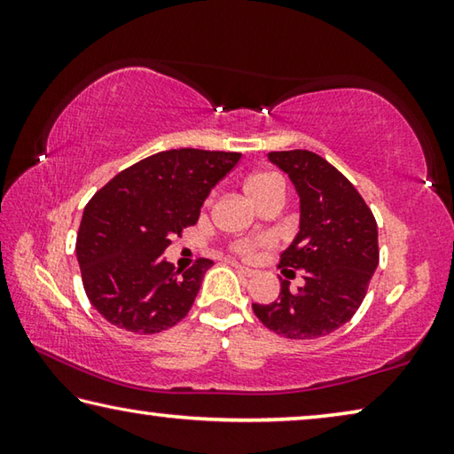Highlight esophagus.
Instances as JSON below:
<instances>
[{"label":"esophagus","instance_id":"34e87169","mask_svg":"<svg viewBox=\"0 0 454 454\" xmlns=\"http://www.w3.org/2000/svg\"><path fill=\"white\" fill-rule=\"evenodd\" d=\"M232 266L236 268L238 272L244 274V276H254L256 274V270H252V268H248V266H242V264H238V262H232Z\"/></svg>","mask_w":454,"mask_h":454}]
</instances>
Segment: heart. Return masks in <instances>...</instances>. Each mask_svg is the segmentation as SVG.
Here are the masks:
<instances>
[{
    "label": "heart",
    "mask_w": 454,
    "mask_h": 454,
    "mask_svg": "<svg viewBox=\"0 0 454 454\" xmlns=\"http://www.w3.org/2000/svg\"><path fill=\"white\" fill-rule=\"evenodd\" d=\"M276 188H284V184L280 178H276V176H272V174H256V176H252L248 182H246V192H248L250 198L262 194V192H268V190H276ZM238 250L244 252V254H248V252H252V244L240 242L238 244Z\"/></svg>",
    "instance_id": "obj_1"
}]
</instances>
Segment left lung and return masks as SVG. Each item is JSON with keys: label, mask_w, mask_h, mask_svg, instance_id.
I'll use <instances>...</instances> for the list:
<instances>
[{"label": "left lung", "mask_w": 454, "mask_h": 454, "mask_svg": "<svg viewBox=\"0 0 454 454\" xmlns=\"http://www.w3.org/2000/svg\"><path fill=\"white\" fill-rule=\"evenodd\" d=\"M268 160L288 176L298 194V232L280 256V268L302 270L304 284L280 280L272 304H252L276 334L312 340L355 317L379 266V230L356 188L309 150L270 152ZM290 270V272H292Z\"/></svg>", "instance_id": "8db88e82"}]
</instances>
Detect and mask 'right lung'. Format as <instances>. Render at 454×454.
<instances>
[{"label":"right lung","instance_id":"add662e5","mask_svg":"<svg viewBox=\"0 0 454 454\" xmlns=\"http://www.w3.org/2000/svg\"><path fill=\"white\" fill-rule=\"evenodd\" d=\"M242 153L180 148L121 170L83 210L75 254L94 309L136 334H156L186 317L212 260L182 272L162 258L172 236L194 226L210 190Z\"/></svg>","mask_w":454,"mask_h":454}]
</instances>
